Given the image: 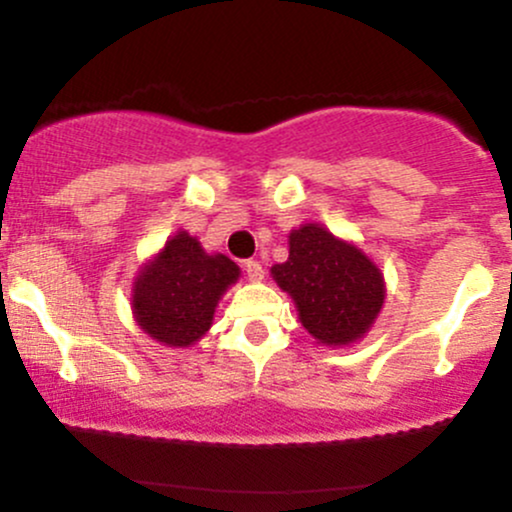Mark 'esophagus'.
<instances>
[{
    "label": "esophagus",
    "mask_w": 512,
    "mask_h": 512,
    "mask_svg": "<svg viewBox=\"0 0 512 512\" xmlns=\"http://www.w3.org/2000/svg\"><path fill=\"white\" fill-rule=\"evenodd\" d=\"M245 272H248V276H250L252 281H260L262 276H264L262 264L257 262V260H248V262H245Z\"/></svg>",
    "instance_id": "obj_1"
}]
</instances>
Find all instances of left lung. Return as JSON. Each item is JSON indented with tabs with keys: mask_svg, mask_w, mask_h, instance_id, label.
<instances>
[{
	"mask_svg": "<svg viewBox=\"0 0 512 512\" xmlns=\"http://www.w3.org/2000/svg\"><path fill=\"white\" fill-rule=\"evenodd\" d=\"M272 274L296 301L305 330L322 344L356 342L383 308L380 269L315 223L291 233L289 260L274 264Z\"/></svg>",
	"mask_w": 512,
	"mask_h": 512,
	"instance_id": "obj_1",
	"label": "left lung"
}]
</instances>
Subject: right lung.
<instances>
[{"label": "right lung", "mask_w": 512, "mask_h": 512, "mask_svg": "<svg viewBox=\"0 0 512 512\" xmlns=\"http://www.w3.org/2000/svg\"><path fill=\"white\" fill-rule=\"evenodd\" d=\"M240 269L226 255H207L180 231L134 284V315L146 334L168 346L197 342L211 327L223 291Z\"/></svg>", "instance_id": "right-lung-1"}]
</instances>
